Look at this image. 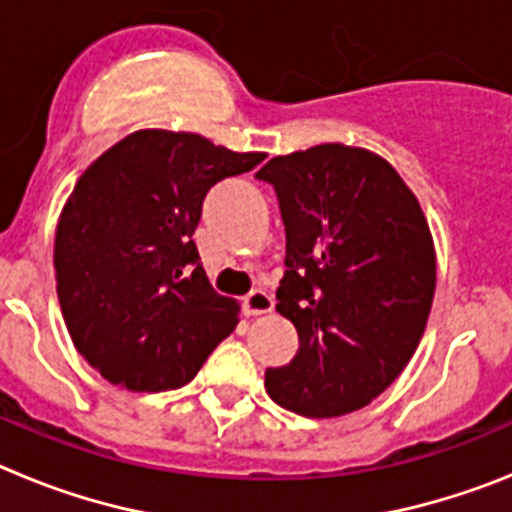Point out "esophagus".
<instances>
[{
	"label": "esophagus",
	"instance_id": "obj_1",
	"mask_svg": "<svg viewBox=\"0 0 512 512\" xmlns=\"http://www.w3.org/2000/svg\"><path fill=\"white\" fill-rule=\"evenodd\" d=\"M241 307L246 318H251V315H266V312L274 310V297L269 292H264V289H253L251 295L243 297Z\"/></svg>",
	"mask_w": 512,
	"mask_h": 512
}]
</instances>
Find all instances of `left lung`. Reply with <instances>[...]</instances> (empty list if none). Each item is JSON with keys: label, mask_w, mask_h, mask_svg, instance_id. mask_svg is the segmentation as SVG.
Masks as SVG:
<instances>
[{"label": "left lung", "mask_w": 512, "mask_h": 512, "mask_svg": "<svg viewBox=\"0 0 512 512\" xmlns=\"http://www.w3.org/2000/svg\"><path fill=\"white\" fill-rule=\"evenodd\" d=\"M287 233L279 315L300 348L266 369V392L307 418L382 395L413 359L436 292V251L418 197L382 156L343 143L271 158Z\"/></svg>", "instance_id": "1"}]
</instances>
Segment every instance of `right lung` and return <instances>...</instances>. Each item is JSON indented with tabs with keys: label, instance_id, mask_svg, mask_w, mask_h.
<instances>
[{
	"label": "right lung",
	"instance_id": "obj_1",
	"mask_svg": "<svg viewBox=\"0 0 512 512\" xmlns=\"http://www.w3.org/2000/svg\"><path fill=\"white\" fill-rule=\"evenodd\" d=\"M266 153L197 133L135 130L79 176L56 228V292L76 351L107 382L176 390L238 325L192 235L210 187Z\"/></svg>",
	"mask_w": 512,
	"mask_h": 512
}]
</instances>
